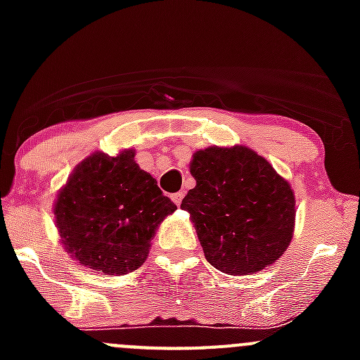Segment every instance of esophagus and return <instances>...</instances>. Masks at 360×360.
<instances>
[{"label": "esophagus", "instance_id": "34e87169", "mask_svg": "<svg viewBox=\"0 0 360 360\" xmlns=\"http://www.w3.org/2000/svg\"><path fill=\"white\" fill-rule=\"evenodd\" d=\"M183 198H184V191H177V193L172 195V202L176 203V205H181Z\"/></svg>", "mask_w": 360, "mask_h": 360}]
</instances>
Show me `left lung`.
Listing matches in <instances>:
<instances>
[{"label": "left lung", "instance_id": "8db88e82", "mask_svg": "<svg viewBox=\"0 0 360 360\" xmlns=\"http://www.w3.org/2000/svg\"><path fill=\"white\" fill-rule=\"evenodd\" d=\"M197 186L181 209L197 228L207 261L228 275L270 266L289 248L294 195L263 157L245 146L207 148L190 165Z\"/></svg>", "mask_w": 360, "mask_h": 360}]
</instances>
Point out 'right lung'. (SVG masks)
Returning <instances> with one entry per match:
<instances>
[{
    "instance_id": "add662e5",
    "label": "right lung",
    "mask_w": 360,
    "mask_h": 360,
    "mask_svg": "<svg viewBox=\"0 0 360 360\" xmlns=\"http://www.w3.org/2000/svg\"><path fill=\"white\" fill-rule=\"evenodd\" d=\"M132 150L83 160L56 202V224L76 261L106 275L137 270L163 217L177 209Z\"/></svg>"
}]
</instances>
